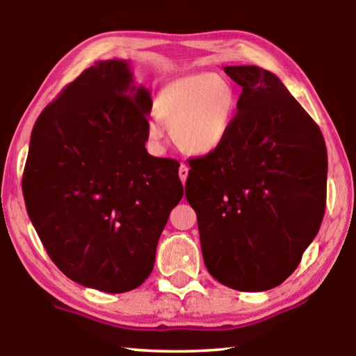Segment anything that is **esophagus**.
<instances>
[{"label": "esophagus", "instance_id": "esophagus-1", "mask_svg": "<svg viewBox=\"0 0 356 356\" xmlns=\"http://www.w3.org/2000/svg\"><path fill=\"white\" fill-rule=\"evenodd\" d=\"M179 177H180V180H182V184H185L186 182V177H188V166L186 165H180V168H179Z\"/></svg>", "mask_w": 356, "mask_h": 356}]
</instances>
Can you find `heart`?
I'll return each mask as SVG.
<instances>
[{
  "label": "heart",
  "instance_id": "b5f03b06",
  "mask_svg": "<svg viewBox=\"0 0 356 356\" xmlns=\"http://www.w3.org/2000/svg\"><path fill=\"white\" fill-rule=\"evenodd\" d=\"M236 106L234 86L224 75L213 72L179 76L166 83L154 99L157 118L170 128L174 143L191 156L211 154L225 142ZM159 122L154 118L148 124L149 142L157 146L165 138Z\"/></svg>",
  "mask_w": 356,
  "mask_h": 356
}]
</instances>
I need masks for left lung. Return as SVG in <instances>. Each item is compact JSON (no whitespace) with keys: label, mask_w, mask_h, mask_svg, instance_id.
<instances>
[{"label":"left lung","mask_w":356,"mask_h":356,"mask_svg":"<svg viewBox=\"0 0 356 356\" xmlns=\"http://www.w3.org/2000/svg\"><path fill=\"white\" fill-rule=\"evenodd\" d=\"M242 86L225 142L190 160L185 196L210 275L239 291L282 284L325 211L327 151L318 124L277 76L225 66Z\"/></svg>","instance_id":"obj_1"}]
</instances>
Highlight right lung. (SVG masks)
I'll list each match as a JSON object with an SVG mask.
<instances>
[{"mask_svg":"<svg viewBox=\"0 0 356 356\" xmlns=\"http://www.w3.org/2000/svg\"><path fill=\"white\" fill-rule=\"evenodd\" d=\"M151 92L129 61H97L33 124L23 174L32 225L69 280L106 293L145 282L184 196L179 162L148 154Z\"/></svg>","mask_w":356,"mask_h":356,"instance_id":"add662e5","label":"right lung"}]
</instances>
